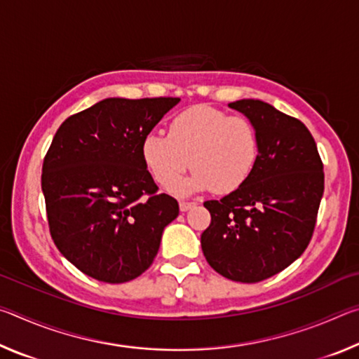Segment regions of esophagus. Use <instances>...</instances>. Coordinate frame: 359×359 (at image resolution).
Returning <instances> with one entry per match:
<instances>
[{"label": "esophagus", "mask_w": 359, "mask_h": 359, "mask_svg": "<svg viewBox=\"0 0 359 359\" xmlns=\"http://www.w3.org/2000/svg\"><path fill=\"white\" fill-rule=\"evenodd\" d=\"M194 205H196V203H190V201H180L179 208H180V210H182V212H187L188 209L194 208Z\"/></svg>", "instance_id": "1"}]
</instances>
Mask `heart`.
Returning <instances> with one entry per match:
<instances>
[{
	"label": "heart",
	"mask_w": 359,
	"mask_h": 359,
	"mask_svg": "<svg viewBox=\"0 0 359 359\" xmlns=\"http://www.w3.org/2000/svg\"><path fill=\"white\" fill-rule=\"evenodd\" d=\"M145 166L158 184L172 187L192 165L191 178L174 187L190 194L212 190L229 193L250 177L259 156V136L245 117H229L210 106L180 112L169 125V135L151 131L141 144Z\"/></svg>",
	"instance_id": "1"
}]
</instances>
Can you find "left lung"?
I'll list each match as a JSON object with an SVG mask.
<instances>
[{"label": "left lung", "instance_id": "left-lung-1", "mask_svg": "<svg viewBox=\"0 0 359 359\" xmlns=\"http://www.w3.org/2000/svg\"><path fill=\"white\" fill-rule=\"evenodd\" d=\"M228 106L255 125L259 156L244 185L204 203L212 220L201 247L218 274L255 283L288 267L311 242L325 190L323 163L302 121L259 100Z\"/></svg>", "mask_w": 359, "mask_h": 359}]
</instances>
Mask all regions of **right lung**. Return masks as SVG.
<instances>
[{
    "label": "right lung",
    "instance_id": "add662e5",
    "mask_svg": "<svg viewBox=\"0 0 359 359\" xmlns=\"http://www.w3.org/2000/svg\"><path fill=\"white\" fill-rule=\"evenodd\" d=\"M180 98H106L66 118L42 165L52 239L83 274L130 282L154 263L179 204L156 190L145 135Z\"/></svg>",
    "mask_w": 359,
    "mask_h": 359
}]
</instances>
